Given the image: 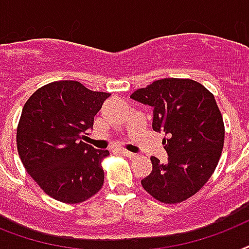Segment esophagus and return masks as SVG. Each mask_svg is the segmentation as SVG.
<instances>
[{"label":"esophagus","instance_id":"1","mask_svg":"<svg viewBox=\"0 0 249 249\" xmlns=\"http://www.w3.org/2000/svg\"><path fill=\"white\" fill-rule=\"evenodd\" d=\"M121 154H123V155L124 156H126V158H130V159H133V158H136V154H133V152H130V151H126V150H124V148H123V150H121Z\"/></svg>","mask_w":249,"mask_h":249}]
</instances>
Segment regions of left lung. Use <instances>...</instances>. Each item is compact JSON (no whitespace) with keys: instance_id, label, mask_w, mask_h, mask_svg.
<instances>
[{"instance_id":"obj_1","label":"left lung","mask_w":249,"mask_h":249,"mask_svg":"<svg viewBox=\"0 0 249 249\" xmlns=\"http://www.w3.org/2000/svg\"><path fill=\"white\" fill-rule=\"evenodd\" d=\"M130 98L154 107L152 128L166 136L168 163L151 156L143 189L165 204L187 200L208 182L224 148L225 125L214 95L194 80L161 79Z\"/></svg>"}]
</instances>
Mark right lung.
Returning <instances> with one entry per match:
<instances>
[{
    "mask_svg": "<svg viewBox=\"0 0 249 249\" xmlns=\"http://www.w3.org/2000/svg\"><path fill=\"white\" fill-rule=\"evenodd\" d=\"M111 94L79 81H54L25 102L17 129V147L25 170L55 200L77 204L102 189L107 150L85 143L94 116Z\"/></svg>",
    "mask_w": 249,
    "mask_h": 249,
    "instance_id": "add662e5",
    "label": "right lung"
}]
</instances>
